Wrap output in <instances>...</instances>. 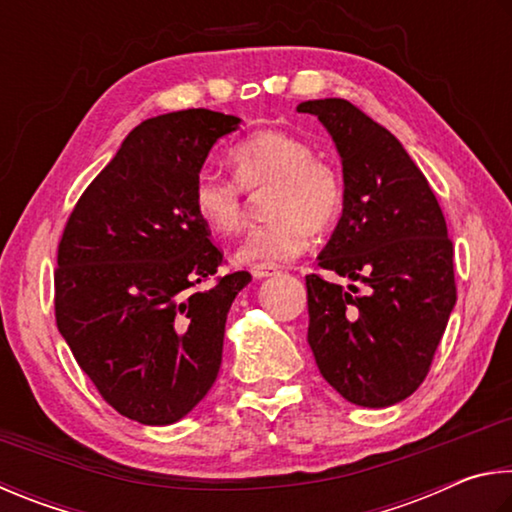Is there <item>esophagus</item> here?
I'll return each instance as SVG.
<instances>
[{"instance_id":"34e87169","label":"esophagus","mask_w":512,"mask_h":512,"mask_svg":"<svg viewBox=\"0 0 512 512\" xmlns=\"http://www.w3.org/2000/svg\"><path fill=\"white\" fill-rule=\"evenodd\" d=\"M251 276L254 279H267V276H276L279 274V270H276L274 265H251Z\"/></svg>"}]
</instances>
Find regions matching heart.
<instances>
[{
	"label": "heart",
	"instance_id": "b5f03b06",
	"mask_svg": "<svg viewBox=\"0 0 512 512\" xmlns=\"http://www.w3.org/2000/svg\"><path fill=\"white\" fill-rule=\"evenodd\" d=\"M238 179L218 173L197 175L193 206L200 220L218 236H231L245 224L242 186L249 191L272 186L267 195L270 222L251 229L238 247L240 263L274 265L299 256L310 231H326L344 206V179L330 161L315 157L308 141L281 130H263L231 150Z\"/></svg>",
	"mask_w": 512,
	"mask_h": 512
}]
</instances>
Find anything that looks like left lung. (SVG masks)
Wrapping results in <instances>:
<instances>
[{
    "instance_id": "obj_1",
    "label": "left lung",
    "mask_w": 512,
    "mask_h": 512,
    "mask_svg": "<svg viewBox=\"0 0 512 512\" xmlns=\"http://www.w3.org/2000/svg\"><path fill=\"white\" fill-rule=\"evenodd\" d=\"M342 157L344 211L324 270L306 276L308 344L339 396L382 409L409 398L432 366L456 303L454 249L436 195L393 134L344 98L306 101Z\"/></svg>"
}]
</instances>
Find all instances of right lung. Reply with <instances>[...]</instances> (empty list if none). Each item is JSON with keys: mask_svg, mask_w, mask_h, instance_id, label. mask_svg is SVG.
<instances>
[{"mask_svg": "<svg viewBox=\"0 0 512 512\" xmlns=\"http://www.w3.org/2000/svg\"><path fill=\"white\" fill-rule=\"evenodd\" d=\"M240 119L179 110L137 125L71 211L58 245L56 324L107 405L173 425L218 378L227 312L251 281H209L222 251L195 213L213 143Z\"/></svg>", "mask_w": 512, "mask_h": 512, "instance_id": "1", "label": "right lung"}]
</instances>
